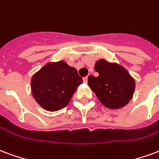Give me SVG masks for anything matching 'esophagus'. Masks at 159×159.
<instances>
[{
    "label": "esophagus",
    "instance_id": "34e87169",
    "mask_svg": "<svg viewBox=\"0 0 159 159\" xmlns=\"http://www.w3.org/2000/svg\"><path fill=\"white\" fill-rule=\"evenodd\" d=\"M83 82L85 83H88V76H85V77H83Z\"/></svg>",
    "mask_w": 159,
    "mask_h": 159
}]
</instances>
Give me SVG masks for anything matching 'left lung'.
Instances as JSON below:
<instances>
[{
    "label": "left lung",
    "mask_w": 159,
    "mask_h": 159,
    "mask_svg": "<svg viewBox=\"0 0 159 159\" xmlns=\"http://www.w3.org/2000/svg\"><path fill=\"white\" fill-rule=\"evenodd\" d=\"M98 76L90 75L88 83L98 100L109 109H120L132 98L135 81L121 66L101 59L96 62Z\"/></svg>",
    "instance_id": "8db88e82"
}]
</instances>
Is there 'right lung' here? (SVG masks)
<instances>
[{"instance_id": "right-lung-1", "label": "right lung", "mask_w": 159, "mask_h": 159, "mask_svg": "<svg viewBox=\"0 0 159 159\" xmlns=\"http://www.w3.org/2000/svg\"><path fill=\"white\" fill-rule=\"evenodd\" d=\"M82 83L75 68L65 61L50 62L32 77V94L42 108L57 111L67 105Z\"/></svg>"}]
</instances>
